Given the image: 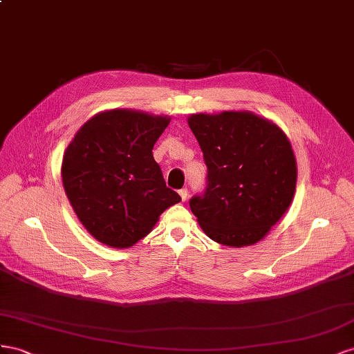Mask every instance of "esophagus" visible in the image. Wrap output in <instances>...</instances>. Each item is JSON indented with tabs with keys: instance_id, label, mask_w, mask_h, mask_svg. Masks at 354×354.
Wrapping results in <instances>:
<instances>
[{
	"instance_id": "1",
	"label": "esophagus",
	"mask_w": 354,
	"mask_h": 354,
	"mask_svg": "<svg viewBox=\"0 0 354 354\" xmlns=\"http://www.w3.org/2000/svg\"><path fill=\"white\" fill-rule=\"evenodd\" d=\"M179 196H180V198H183V201H185L188 198V188L179 189Z\"/></svg>"
}]
</instances>
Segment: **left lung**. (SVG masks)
<instances>
[{
	"instance_id": "8db88e82",
	"label": "left lung",
	"mask_w": 354,
	"mask_h": 354,
	"mask_svg": "<svg viewBox=\"0 0 354 354\" xmlns=\"http://www.w3.org/2000/svg\"><path fill=\"white\" fill-rule=\"evenodd\" d=\"M188 126L207 166L205 191L189 200L200 227L221 245L257 243L295 193L297 161L286 135L245 111L194 114Z\"/></svg>"
}]
</instances>
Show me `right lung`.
I'll return each mask as SVG.
<instances>
[{"label": "right lung", "instance_id": "1", "mask_svg": "<svg viewBox=\"0 0 354 354\" xmlns=\"http://www.w3.org/2000/svg\"><path fill=\"white\" fill-rule=\"evenodd\" d=\"M170 123L138 111L100 113L78 130L65 151V193L84 228L100 243L133 246L158 216L179 203L153 157Z\"/></svg>", "mask_w": 354, "mask_h": 354}]
</instances>
